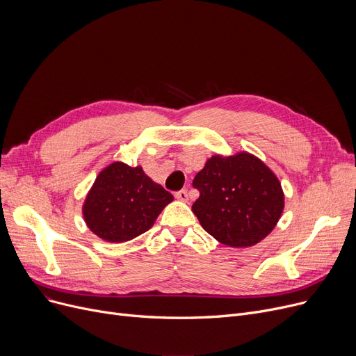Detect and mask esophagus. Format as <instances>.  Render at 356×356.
<instances>
[{"instance_id": "34e87169", "label": "esophagus", "mask_w": 356, "mask_h": 356, "mask_svg": "<svg viewBox=\"0 0 356 356\" xmlns=\"http://www.w3.org/2000/svg\"><path fill=\"white\" fill-rule=\"evenodd\" d=\"M175 197L179 199L180 202H188V200H189V195H188V192H186V191H179V192H176V193H175Z\"/></svg>"}]
</instances>
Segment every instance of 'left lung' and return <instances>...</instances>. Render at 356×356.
<instances>
[{"mask_svg":"<svg viewBox=\"0 0 356 356\" xmlns=\"http://www.w3.org/2000/svg\"><path fill=\"white\" fill-rule=\"evenodd\" d=\"M193 188L200 196L192 211L202 228L234 248H248L263 241L284 209L278 177L248 152L212 156L196 175Z\"/></svg>","mask_w":356,"mask_h":356,"instance_id":"1","label":"left lung"}]
</instances>
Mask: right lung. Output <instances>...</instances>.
<instances>
[{
	"label": "right lung",
	"instance_id": "obj_1",
	"mask_svg": "<svg viewBox=\"0 0 356 356\" xmlns=\"http://www.w3.org/2000/svg\"><path fill=\"white\" fill-rule=\"evenodd\" d=\"M173 195L149 179L141 165L108 164L89 189L82 215L86 227L106 242H127L144 234Z\"/></svg>",
	"mask_w": 356,
	"mask_h": 356
}]
</instances>
